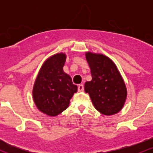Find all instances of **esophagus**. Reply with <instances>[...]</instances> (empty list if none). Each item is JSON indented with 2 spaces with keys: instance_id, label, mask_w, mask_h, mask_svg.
Wrapping results in <instances>:
<instances>
[{
  "instance_id": "34e87169",
  "label": "esophagus",
  "mask_w": 153,
  "mask_h": 153,
  "mask_svg": "<svg viewBox=\"0 0 153 153\" xmlns=\"http://www.w3.org/2000/svg\"><path fill=\"white\" fill-rule=\"evenodd\" d=\"M84 90V85L82 84H80L78 85V91L81 92V91H83Z\"/></svg>"
}]
</instances>
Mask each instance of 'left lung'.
Instances as JSON below:
<instances>
[{"mask_svg": "<svg viewBox=\"0 0 153 153\" xmlns=\"http://www.w3.org/2000/svg\"><path fill=\"white\" fill-rule=\"evenodd\" d=\"M92 80L85 82V91L96 109L104 115H113L122 109L127 91L115 63L102 54L85 53Z\"/></svg>", "mask_w": 153, "mask_h": 153, "instance_id": "8db88e82", "label": "left lung"}]
</instances>
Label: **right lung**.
<instances>
[{
	"label": "right lung",
	"instance_id": "add662e5",
	"mask_svg": "<svg viewBox=\"0 0 153 153\" xmlns=\"http://www.w3.org/2000/svg\"><path fill=\"white\" fill-rule=\"evenodd\" d=\"M66 54L57 53L43 63L33 87V99L40 111L56 117L68 108L78 87L63 71Z\"/></svg>",
	"mask_w": 153,
	"mask_h": 153
}]
</instances>
